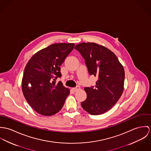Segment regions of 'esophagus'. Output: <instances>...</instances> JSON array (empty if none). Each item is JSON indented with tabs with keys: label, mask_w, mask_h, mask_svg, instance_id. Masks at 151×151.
<instances>
[{
	"label": "esophagus",
	"mask_w": 151,
	"mask_h": 151,
	"mask_svg": "<svg viewBox=\"0 0 151 151\" xmlns=\"http://www.w3.org/2000/svg\"><path fill=\"white\" fill-rule=\"evenodd\" d=\"M81 88V87H80V86H77L76 87H74V88H72V90L73 91H74V92H75V91H77L78 90H79V89Z\"/></svg>",
	"instance_id": "34e87169"
}]
</instances>
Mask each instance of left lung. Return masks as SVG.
Wrapping results in <instances>:
<instances>
[{"instance_id":"obj_1","label":"left lung","mask_w":151,"mask_h":151,"mask_svg":"<svg viewBox=\"0 0 151 151\" xmlns=\"http://www.w3.org/2000/svg\"><path fill=\"white\" fill-rule=\"evenodd\" d=\"M75 49L84 58L90 75L98 77L95 87H85L84 109L93 115L105 113L116 103L124 90V70L116 55L96 43H82Z\"/></svg>"}]
</instances>
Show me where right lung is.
<instances>
[{"label": "right lung", "instance_id": "1", "mask_svg": "<svg viewBox=\"0 0 151 151\" xmlns=\"http://www.w3.org/2000/svg\"><path fill=\"white\" fill-rule=\"evenodd\" d=\"M74 43H55L36 52L25 68L22 90L25 99L38 114L52 116L63 108L70 93L60 81V66L73 49Z\"/></svg>", "mask_w": 151, "mask_h": 151}]
</instances>
